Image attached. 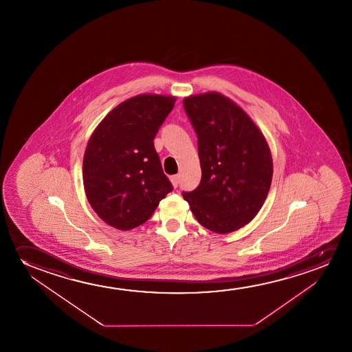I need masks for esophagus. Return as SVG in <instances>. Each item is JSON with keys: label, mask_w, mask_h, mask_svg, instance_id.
<instances>
[{"label": "esophagus", "mask_w": 352, "mask_h": 352, "mask_svg": "<svg viewBox=\"0 0 352 352\" xmlns=\"http://www.w3.org/2000/svg\"><path fill=\"white\" fill-rule=\"evenodd\" d=\"M170 182H172V185H173L174 188H177L178 186L179 182H180V175H172L170 177Z\"/></svg>", "instance_id": "obj_1"}]
</instances>
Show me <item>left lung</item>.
<instances>
[{"mask_svg":"<svg viewBox=\"0 0 352 352\" xmlns=\"http://www.w3.org/2000/svg\"><path fill=\"white\" fill-rule=\"evenodd\" d=\"M197 133L202 179L183 192L203 227L219 234L236 231L260 212L270 192L273 160L265 135L250 116L219 92L185 97Z\"/></svg>","mask_w":352,"mask_h":352,"instance_id":"8db88e82","label":"left lung"}]
</instances>
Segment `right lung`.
<instances>
[{
    "label": "right lung",
    "instance_id": "1",
    "mask_svg": "<svg viewBox=\"0 0 352 352\" xmlns=\"http://www.w3.org/2000/svg\"><path fill=\"white\" fill-rule=\"evenodd\" d=\"M175 97L143 94L116 106L87 142L82 182L92 209L109 226L129 231L149 220L173 190L154 138Z\"/></svg>",
    "mask_w": 352,
    "mask_h": 352
}]
</instances>
